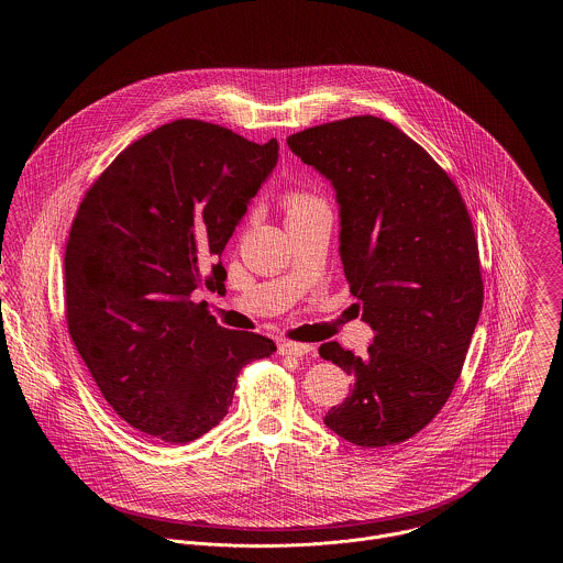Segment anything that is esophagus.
<instances>
[{
	"label": "esophagus",
	"instance_id": "esophagus-1",
	"mask_svg": "<svg viewBox=\"0 0 563 563\" xmlns=\"http://www.w3.org/2000/svg\"><path fill=\"white\" fill-rule=\"evenodd\" d=\"M312 350H314V346L297 344V342H280L278 344V354H283V356H303V354H308Z\"/></svg>",
	"mask_w": 563,
	"mask_h": 563
}]
</instances>
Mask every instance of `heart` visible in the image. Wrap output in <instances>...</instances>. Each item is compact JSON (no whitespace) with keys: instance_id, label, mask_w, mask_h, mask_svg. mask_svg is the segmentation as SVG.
<instances>
[{"instance_id":"obj_1","label":"heart","mask_w":563,"mask_h":563,"mask_svg":"<svg viewBox=\"0 0 563 563\" xmlns=\"http://www.w3.org/2000/svg\"><path fill=\"white\" fill-rule=\"evenodd\" d=\"M283 207H285V214H287V223L301 219L306 214L314 213L324 207V202L319 200L317 196L303 191V189H289L283 196Z\"/></svg>"}]
</instances>
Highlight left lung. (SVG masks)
Instances as JSON below:
<instances>
[{
    "instance_id": "8db88e82",
    "label": "left lung",
    "mask_w": 563,
    "mask_h": 563,
    "mask_svg": "<svg viewBox=\"0 0 563 563\" xmlns=\"http://www.w3.org/2000/svg\"><path fill=\"white\" fill-rule=\"evenodd\" d=\"M287 143L338 191L344 274L374 329L365 356L319 349L354 377L324 424L358 448L397 445L450 399L482 314L471 214L429 152L382 118L327 122Z\"/></svg>"
}]
</instances>
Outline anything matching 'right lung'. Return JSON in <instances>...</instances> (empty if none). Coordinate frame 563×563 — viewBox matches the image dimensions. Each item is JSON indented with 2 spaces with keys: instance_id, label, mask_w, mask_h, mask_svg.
I'll return each instance as SVG.
<instances>
[{
  "instance_id": "add662e5",
  "label": "right lung",
  "mask_w": 563,
  "mask_h": 563,
  "mask_svg": "<svg viewBox=\"0 0 563 563\" xmlns=\"http://www.w3.org/2000/svg\"><path fill=\"white\" fill-rule=\"evenodd\" d=\"M278 161L225 126L181 118L136 139L81 198L65 244V319L109 407L152 441L217 427L242 367L276 344L217 324L191 291Z\"/></svg>"
}]
</instances>
